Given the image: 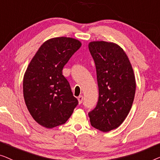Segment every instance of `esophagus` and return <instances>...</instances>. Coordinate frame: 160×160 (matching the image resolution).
I'll list each match as a JSON object with an SVG mask.
<instances>
[{
  "label": "esophagus",
  "instance_id": "34e87169",
  "mask_svg": "<svg viewBox=\"0 0 160 160\" xmlns=\"http://www.w3.org/2000/svg\"><path fill=\"white\" fill-rule=\"evenodd\" d=\"M78 102H79V104H81V103H82V100H83L82 96H80L78 98Z\"/></svg>",
  "mask_w": 160,
  "mask_h": 160
}]
</instances>
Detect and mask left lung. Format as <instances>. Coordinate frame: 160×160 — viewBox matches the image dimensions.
Masks as SVG:
<instances>
[{"mask_svg": "<svg viewBox=\"0 0 160 160\" xmlns=\"http://www.w3.org/2000/svg\"><path fill=\"white\" fill-rule=\"evenodd\" d=\"M96 64L98 86L96 107L88 113L91 125L102 132L116 129L128 116L136 93V79L129 58L114 42L88 45Z\"/></svg>", "mask_w": 160, "mask_h": 160, "instance_id": "obj_1", "label": "left lung"}]
</instances>
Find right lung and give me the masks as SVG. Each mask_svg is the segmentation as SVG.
<instances>
[{
    "mask_svg": "<svg viewBox=\"0 0 160 160\" xmlns=\"http://www.w3.org/2000/svg\"><path fill=\"white\" fill-rule=\"evenodd\" d=\"M81 45L72 38H51L40 47L27 68L24 102L33 119L45 128L64 124L78 104L62 69Z\"/></svg>",
    "mask_w": 160,
    "mask_h": 160,
    "instance_id": "obj_1",
    "label": "right lung"
}]
</instances>
